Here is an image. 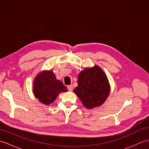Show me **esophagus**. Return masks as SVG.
<instances>
[{
  "instance_id": "esophagus-1",
  "label": "esophagus",
  "mask_w": 149,
  "mask_h": 149,
  "mask_svg": "<svg viewBox=\"0 0 149 149\" xmlns=\"http://www.w3.org/2000/svg\"><path fill=\"white\" fill-rule=\"evenodd\" d=\"M67 88H68V91H72L73 90V86H72V85H69V86H68Z\"/></svg>"
}]
</instances>
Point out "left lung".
Instances as JSON below:
<instances>
[{
  "mask_svg": "<svg viewBox=\"0 0 149 149\" xmlns=\"http://www.w3.org/2000/svg\"><path fill=\"white\" fill-rule=\"evenodd\" d=\"M77 86L74 90L87 109L100 106L108 98L111 86L108 79L98 65L85 68L78 75Z\"/></svg>",
  "mask_w": 149,
  "mask_h": 149,
  "instance_id": "1",
  "label": "left lung"
}]
</instances>
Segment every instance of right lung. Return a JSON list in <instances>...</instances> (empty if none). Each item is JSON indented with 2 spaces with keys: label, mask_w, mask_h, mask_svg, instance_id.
Here are the masks:
<instances>
[{
  "label": "right lung",
  "mask_w": 149,
  "mask_h": 149,
  "mask_svg": "<svg viewBox=\"0 0 149 149\" xmlns=\"http://www.w3.org/2000/svg\"><path fill=\"white\" fill-rule=\"evenodd\" d=\"M66 91H68L67 88L61 81L57 79L51 70L38 73L34 79V95L45 105H49L56 99L59 93Z\"/></svg>",
  "instance_id": "obj_1"
}]
</instances>
